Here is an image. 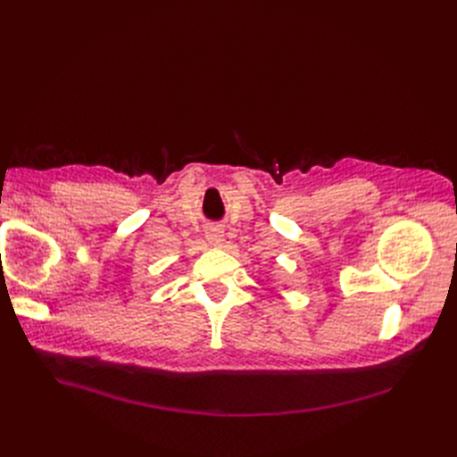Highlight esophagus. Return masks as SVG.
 <instances>
[{
    "label": "esophagus",
    "instance_id": "1",
    "mask_svg": "<svg viewBox=\"0 0 457 457\" xmlns=\"http://www.w3.org/2000/svg\"><path fill=\"white\" fill-rule=\"evenodd\" d=\"M205 238H207V242H210V244L217 245V244L223 242V232H220L219 228H210V230H207V234H205Z\"/></svg>",
    "mask_w": 457,
    "mask_h": 457
}]
</instances>
